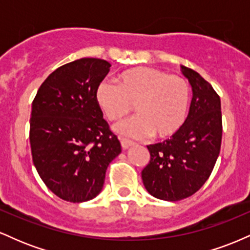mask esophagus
I'll return each mask as SVG.
<instances>
[{
	"instance_id": "34e87169",
	"label": "esophagus",
	"mask_w": 250,
	"mask_h": 250,
	"mask_svg": "<svg viewBox=\"0 0 250 250\" xmlns=\"http://www.w3.org/2000/svg\"><path fill=\"white\" fill-rule=\"evenodd\" d=\"M120 142H121V146L123 149H128L129 147H131V146L135 145V142L130 141V140L128 139H123V137H120Z\"/></svg>"
}]
</instances>
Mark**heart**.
Listing matches in <instances>:
<instances>
[{
  "mask_svg": "<svg viewBox=\"0 0 250 250\" xmlns=\"http://www.w3.org/2000/svg\"><path fill=\"white\" fill-rule=\"evenodd\" d=\"M95 99L109 121H117L133 110L137 115L115 125L117 133L142 139L153 134L165 139L176 133L185 122L190 101V88L182 76L153 67L123 71L117 84L102 81Z\"/></svg>",
  "mask_w": 250,
  "mask_h": 250,
  "instance_id": "obj_1",
  "label": "heart"
}]
</instances>
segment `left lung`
<instances>
[{
  "mask_svg": "<svg viewBox=\"0 0 250 250\" xmlns=\"http://www.w3.org/2000/svg\"><path fill=\"white\" fill-rule=\"evenodd\" d=\"M193 88L185 123L166 141L147 146L150 160L142 170L149 194L160 200L191 196L210 176L222 141L220 96L199 73L182 65Z\"/></svg>",
  "mask_w": 250,
  "mask_h": 250,
  "instance_id": "obj_1",
  "label": "left lung"
}]
</instances>
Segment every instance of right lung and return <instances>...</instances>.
Segmentation results:
<instances>
[{"label": "right lung", "instance_id": "obj_1", "mask_svg": "<svg viewBox=\"0 0 250 250\" xmlns=\"http://www.w3.org/2000/svg\"><path fill=\"white\" fill-rule=\"evenodd\" d=\"M110 63L80 59L57 68L33 101L31 156L44 185L60 199L79 203L100 194L121 143L95 99Z\"/></svg>", "mask_w": 250, "mask_h": 250}]
</instances>
